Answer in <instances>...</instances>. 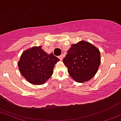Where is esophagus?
<instances>
[{
    "label": "esophagus",
    "mask_w": 121,
    "mask_h": 121,
    "mask_svg": "<svg viewBox=\"0 0 121 121\" xmlns=\"http://www.w3.org/2000/svg\"><path fill=\"white\" fill-rule=\"evenodd\" d=\"M58 58H59V59L60 60H63V56H62V55H61V56H60L59 57H58Z\"/></svg>",
    "instance_id": "obj_1"
}]
</instances>
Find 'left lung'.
<instances>
[{
    "label": "left lung",
    "mask_w": 121,
    "mask_h": 121,
    "mask_svg": "<svg viewBox=\"0 0 121 121\" xmlns=\"http://www.w3.org/2000/svg\"><path fill=\"white\" fill-rule=\"evenodd\" d=\"M63 63L73 80L83 82L91 80L97 73L101 63V54L95 46L82 40L71 45Z\"/></svg>",
    "instance_id": "8db88e82"
}]
</instances>
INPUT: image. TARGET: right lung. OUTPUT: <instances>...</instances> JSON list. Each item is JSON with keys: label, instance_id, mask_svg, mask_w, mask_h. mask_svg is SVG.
I'll use <instances>...</instances> for the list:
<instances>
[{"label": "right lung", "instance_id": "right-lung-1", "mask_svg": "<svg viewBox=\"0 0 121 121\" xmlns=\"http://www.w3.org/2000/svg\"><path fill=\"white\" fill-rule=\"evenodd\" d=\"M60 61L53 53L48 54L41 46L24 51L18 62L22 75L30 83L44 84L52 77L55 64Z\"/></svg>", "mask_w": 121, "mask_h": 121}]
</instances>
